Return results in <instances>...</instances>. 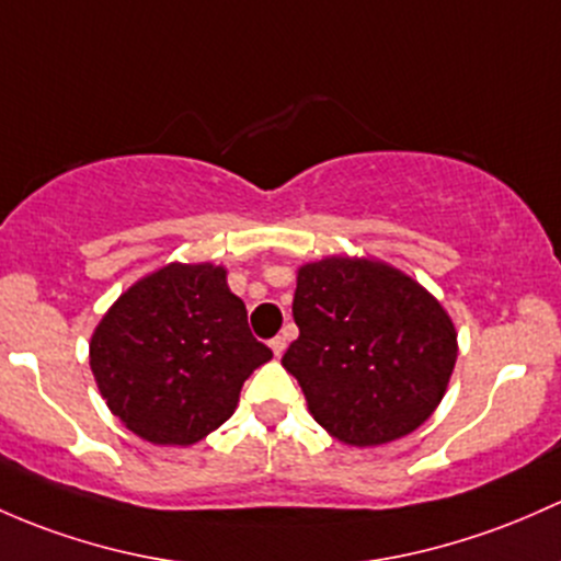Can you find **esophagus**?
<instances>
[{
  "label": "esophagus",
  "instance_id": "34e87169",
  "mask_svg": "<svg viewBox=\"0 0 561 561\" xmlns=\"http://www.w3.org/2000/svg\"><path fill=\"white\" fill-rule=\"evenodd\" d=\"M268 346H271V352H274L276 357H282V352H285L287 344H285V339H282V335H276V339H271Z\"/></svg>",
  "mask_w": 561,
  "mask_h": 561
}]
</instances>
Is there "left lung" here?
Listing matches in <instances>:
<instances>
[{"mask_svg":"<svg viewBox=\"0 0 561 561\" xmlns=\"http://www.w3.org/2000/svg\"><path fill=\"white\" fill-rule=\"evenodd\" d=\"M293 317L300 335L282 365L314 422L341 444H392L444 400L457 328L440 300L394 265L350 255L304 263Z\"/></svg>","mask_w":561,"mask_h":561,"instance_id":"1","label":"left lung"}]
</instances>
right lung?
I'll return each mask as SVG.
<instances>
[{"instance_id": "right-lung-1", "label": "right lung", "mask_w": 561, "mask_h": 561, "mask_svg": "<svg viewBox=\"0 0 561 561\" xmlns=\"http://www.w3.org/2000/svg\"><path fill=\"white\" fill-rule=\"evenodd\" d=\"M268 359L226 265L215 263H167L141 276L91 335L107 409L156 446H193L231 420L244 381Z\"/></svg>"}]
</instances>
